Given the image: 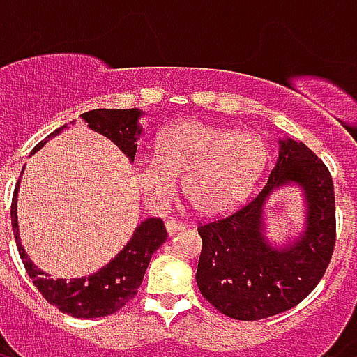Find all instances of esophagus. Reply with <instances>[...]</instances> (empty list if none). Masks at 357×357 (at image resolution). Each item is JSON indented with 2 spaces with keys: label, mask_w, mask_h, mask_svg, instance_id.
<instances>
[{
  "label": "esophagus",
  "mask_w": 357,
  "mask_h": 357,
  "mask_svg": "<svg viewBox=\"0 0 357 357\" xmlns=\"http://www.w3.org/2000/svg\"><path fill=\"white\" fill-rule=\"evenodd\" d=\"M187 227L183 225V223H179V221H174V219H170V221H166V231H168V234L170 236H174V234H178V232L185 231Z\"/></svg>",
  "instance_id": "obj_1"
}]
</instances>
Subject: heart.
<instances>
[{
  "mask_svg": "<svg viewBox=\"0 0 357 357\" xmlns=\"http://www.w3.org/2000/svg\"><path fill=\"white\" fill-rule=\"evenodd\" d=\"M266 147L252 132L185 121L166 128L155 155L134 158V176L145 199L162 206L183 192L195 212L218 215L245 199L265 165Z\"/></svg>",
  "mask_w": 357,
  "mask_h": 357,
  "instance_id": "b5f03b06",
  "label": "heart"
}]
</instances>
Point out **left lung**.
Masks as SVG:
<instances>
[{"label": "left lung", "instance_id": "1", "mask_svg": "<svg viewBox=\"0 0 357 357\" xmlns=\"http://www.w3.org/2000/svg\"><path fill=\"white\" fill-rule=\"evenodd\" d=\"M278 160L250 202L199 227L197 284L208 303L232 319H263L299 305L331 261L335 192L327 166L303 142L278 139ZM297 185L305 195V231L284 248L264 236V204L274 190Z\"/></svg>", "mask_w": 357, "mask_h": 357}]
</instances>
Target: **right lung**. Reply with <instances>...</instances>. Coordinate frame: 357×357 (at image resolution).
Instances as JSON below:
<instances>
[{
    "label": "right lung",
    "mask_w": 357,
    "mask_h": 357,
    "mask_svg": "<svg viewBox=\"0 0 357 357\" xmlns=\"http://www.w3.org/2000/svg\"><path fill=\"white\" fill-rule=\"evenodd\" d=\"M142 115L144 112H139L136 107H132V109H92V112L83 113L81 119L91 130L112 139L113 144L128 157V160L134 162L136 149H138L136 142L142 134V126H139ZM64 128L66 125L60 126L58 130L49 134V138L56 136L58 132ZM47 139L39 142L33 147V153L41 149L47 144ZM18 185H20V179L15 187L13 204H10L13 232H15V240H17L24 268H26L28 276L33 280V286L38 287V291L47 299V303H51L58 310L70 314L73 318H102V316H109V314L117 312L119 308H123L138 293L153 253L165 244L166 236H168L162 219L149 218L142 221L136 227L132 238L128 240V244L117 253V257L94 274L73 278L70 282H66L64 278L52 280L31 263L20 244L17 219Z\"/></svg>",
    "instance_id": "add662e5"
}]
</instances>
